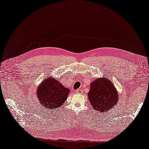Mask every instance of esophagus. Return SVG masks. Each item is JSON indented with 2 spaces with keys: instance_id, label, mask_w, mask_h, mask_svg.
<instances>
[{
  "instance_id": "esophagus-1",
  "label": "esophagus",
  "mask_w": 149,
  "mask_h": 149,
  "mask_svg": "<svg viewBox=\"0 0 149 149\" xmlns=\"http://www.w3.org/2000/svg\"><path fill=\"white\" fill-rule=\"evenodd\" d=\"M76 93L77 94H81L83 93V89H78L76 91Z\"/></svg>"
}]
</instances>
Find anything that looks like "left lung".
Instances as JSON below:
<instances>
[{
  "label": "left lung",
  "instance_id": "left-lung-1",
  "mask_svg": "<svg viewBox=\"0 0 149 149\" xmlns=\"http://www.w3.org/2000/svg\"><path fill=\"white\" fill-rule=\"evenodd\" d=\"M118 93L111 81L106 78H98L90 84L88 100L93 107L99 112L107 113L117 104Z\"/></svg>",
  "mask_w": 149,
  "mask_h": 149
}]
</instances>
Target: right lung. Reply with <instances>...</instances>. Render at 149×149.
Instances as JSON below:
<instances>
[{
    "mask_svg": "<svg viewBox=\"0 0 149 149\" xmlns=\"http://www.w3.org/2000/svg\"><path fill=\"white\" fill-rule=\"evenodd\" d=\"M69 93L70 89L65 88L58 80L48 77L38 87L37 95L40 104L48 110H52L63 105Z\"/></svg>",
    "mask_w": 149,
    "mask_h": 149,
    "instance_id": "right-lung-1",
    "label": "right lung"
}]
</instances>
